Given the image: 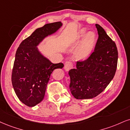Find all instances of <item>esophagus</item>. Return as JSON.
<instances>
[{"label":"esophagus","mask_w":130,"mask_h":130,"mask_svg":"<svg viewBox=\"0 0 130 130\" xmlns=\"http://www.w3.org/2000/svg\"><path fill=\"white\" fill-rule=\"evenodd\" d=\"M73 67V63L71 62H66L64 65V69L66 71H68Z\"/></svg>","instance_id":"1"}]
</instances>
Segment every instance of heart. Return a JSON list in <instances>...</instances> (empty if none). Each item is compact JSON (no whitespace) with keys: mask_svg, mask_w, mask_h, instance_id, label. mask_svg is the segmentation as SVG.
<instances>
[{"mask_svg":"<svg viewBox=\"0 0 130 130\" xmlns=\"http://www.w3.org/2000/svg\"><path fill=\"white\" fill-rule=\"evenodd\" d=\"M87 29H82L77 36V39L84 38L74 53V58L76 60H84L87 59L94 47L96 36L93 32H89L87 34Z\"/></svg>","mask_w":130,"mask_h":130,"instance_id":"b5f03b06","label":"heart"}]
</instances>
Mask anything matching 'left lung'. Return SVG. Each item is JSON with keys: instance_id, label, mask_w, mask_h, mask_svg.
I'll use <instances>...</instances> for the list:
<instances>
[{"instance_id": "left-lung-1", "label": "left lung", "mask_w": 130, "mask_h": 130, "mask_svg": "<svg viewBox=\"0 0 130 130\" xmlns=\"http://www.w3.org/2000/svg\"><path fill=\"white\" fill-rule=\"evenodd\" d=\"M98 37L94 50L88 59L77 61L70 70V89L77 99H92L99 95L115 76L118 52L115 42L99 25L96 24Z\"/></svg>"}]
</instances>
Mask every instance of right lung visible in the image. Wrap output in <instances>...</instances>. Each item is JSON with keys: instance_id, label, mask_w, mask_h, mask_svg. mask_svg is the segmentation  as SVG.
Masks as SVG:
<instances>
[{"instance_id": "1", "label": "right lung", "mask_w": 130, "mask_h": 130, "mask_svg": "<svg viewBox=\"0 0 130 130\" xmlns=\"http://www.w3.org/2000/svg\"><path fill=\"white\" fill-rule=\"evenodd\" d=\"M62 26L61 22H57L39 28L23 40L17 50L12 84L19 99L28 107H34L43 99L53 70L63 67L62 63H52L37 47L45 37L55 33Z\"/></svg>"}]
</instances>
